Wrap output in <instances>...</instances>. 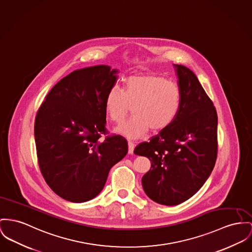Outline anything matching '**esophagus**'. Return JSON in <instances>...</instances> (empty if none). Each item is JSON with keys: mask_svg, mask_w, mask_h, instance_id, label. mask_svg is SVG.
<instances>
[{"mask_svg": "<svg viewBox=\"0 0 252 252\" xmlns=\"http://www.w3.org/2000/svg\"><path fill=\"white\" fill-rule=\"evenodd\" d=\"M134 144L132 142V141H129L128 142V153L130 154V155H132L133 153H134Z\"/></svg>", "mask_w": 252, "mask_h": 252, "instance_id": "34e87169", "label": "esophagus"}]
</instances>
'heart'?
Returning a JSON list of instances; mask_svg holds the SVG:
<instances>
[{
  "mask_svg": "<svg viewBox=\"0 0 252 252\" xmlns=\"http://www.w3.org/2000/svg\"><path fill=\"white\" fill-rule=\"evenodd\" d=\"M181 105L178 85L156 73L129 76L122 90L112 87L104 100L107 118L115 123L122 122L133 107L134 117L116 128V133L129 139L166 129L177 117Z\"/></svg>",
  "mask_w": 252,
  "mask_h": 252,
  "instance_id": "heart-1",
  "label": "heart"
}]
</instances>
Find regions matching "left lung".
<instances>
[{"label":"left lung","mask_w":252,"mask_h":252,"mask_svg":"<svg viewBox=\"0 0 252 252\" xmlns=\"http://www.w3.org/2000/svg\"><path fill=\"white\" fill-rule=\"evenodd\" d=\"M174 68L181 92L178 115L166 129L134 151L151 161L142 177L144 192L163 205H177L195 195L217 158L216 109L192 70L176 64Z\"/></svg>","instance_id":"left-lung-1"}]
</instances>
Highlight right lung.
<instances>
[{
	"mask_svg": "<svg viewBox=\"0 0 252 252\" xmlns=\"http://www.w3.org/2000/svg\"><path fill=\"white\" fill-rule=\"evenodd\" d=\"M118 69L98 65L76 69L55 85L35 118L38 163L46 183L66 201L95 198L110 169L128 152L125 138L107 136L104 100Z\"/></svg>",
	"mask_w": 252,
	"mask_h": 252,
	"instance_id": "1",
	"label": "right lung"
}]
</instances>
